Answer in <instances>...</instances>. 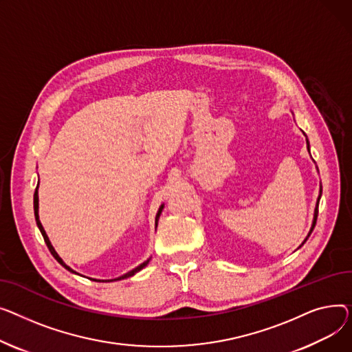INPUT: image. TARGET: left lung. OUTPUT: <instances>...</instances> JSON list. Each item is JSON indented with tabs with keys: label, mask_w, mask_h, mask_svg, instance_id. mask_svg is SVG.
<instances>
[{
	"label": "left lung",
	"mask_w": 352,
	"mask_h": 352,
	"mask_svg": "<svg viewBox=\"0 0 352 352\" xmlns=\"http://www.w3.org/2000/svg\"><path fill=\"white\" fill-rule=\"evenodd\" d=\"M307 149H308V152H309V142H308V139H307ZM321 195H322V186H320V195H318V199H317V203H316V209H314V217H313V223H311V229H309V232H308V234H307V237L304 239V241L301 243V245L308 240V237H309V234L313 233V230H314V227H316V223H317V216H318V204H320V199H321ZM300 245V247H301ZM298 247V249H300Z\"/></svg>",
	"instance_id": "left-lung-1"
}]
</instances>
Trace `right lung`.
I'll list each match as a JSON object with an SVG mask.
<instances>
[{
	"label": "right lung",
	"mask_w": 352,
	"mask_h": 352,
	"mask_svg": "<svg viewBox=\"0 0 352 352\" xmlns=\"http://www.w3.org/2000/svg\"><path fill=\"white\" fill-rule=\"evenodd\" d=\"M163 208H164V204H162L160 208H159V210H157V213H156V219H155V229L157 227V221H159V217H160V214H162V210H163ZM38 209H39V206H38V186H36V189H35V193H34V213H35V220H36V226H38V229H39V232H41V234H43V237H44V240H45V243H47V245H48V249H50V252H51V254L55 257V260L60 264V265H64L68 272H71V273H74V274H78V276H80L79 273H76L75 270H72V268L69 267V265H67L65 263H64V260H62L59 256H58V253L55 252V249H54V245L51 244V241H50V239H48V236H47V233H45V230H44V227H43V224H41V221H39V214H38ZM151 258L152 257H149L146 261H143L142 264H139L138 267H135L133 270H131V272H128L126 274H123V276H120V277H118V278H111V280H96V278H89V280H95V281H105V283H109V281H118V280H123V278H128V277H132L133 274H136L138 272H140L142 268H144L146 267L148 264H149V261H151Z\"/></svg>",
	"instance_id": "1"
}]
</instances>
